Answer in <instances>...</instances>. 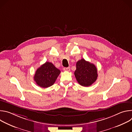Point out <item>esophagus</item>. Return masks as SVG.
Wrapping results in <instances>:
<instances>
[{"label":"esophagus","mask_w":132,"mask_h":132,"mask_svg":"<svg viewBox=\"0 0 132 132\" xmlns=\"http://www.w3.org/2000/svg\"><path fill=\"white\" fill-rule=\"evenodd\" d=\"M63 70L64 71H69L70 70V68L69 67H65L63 68Z\"/></svg>","instance_id":"esophagus-1"}]
</instances>
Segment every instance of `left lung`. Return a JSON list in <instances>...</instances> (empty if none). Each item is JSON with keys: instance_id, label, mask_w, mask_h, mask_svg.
Instances as JSON below:
<instances>
[{"instance_id": "left-lung-1", "label": "left lung", "mask_w": 132, "mask_h": 132, "mask_svg": "<svg viewBox=\"0 0 132 132\" xmlns=\"http://www.w3.org/2000/svg\"><path fill=\"white\" fill-rule=\"evenodd\" d=\"M74 75L81 86L89 87L97 79V68L94 64L82 59L77 62L76 70L75 71Z\"/></svg>"}]
</instances>
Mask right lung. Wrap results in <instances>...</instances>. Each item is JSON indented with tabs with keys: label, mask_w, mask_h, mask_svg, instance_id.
I'll use <instances>...</instances> for the list:
<instances>
[{
	"label": "right lung",
	"mask_w": 132,
	"mask_h": 132,
	"mask_svg": "<svg viewBox=\"0 0 132 132\" xmlns=\"http://www.w3.org/2000/svg\"><path fill=\"white\" fill-rule=\"evenodd\" d=\"M61 71L52 63L46 62L37 69L34 80L40 87L48 88L55 83Z\"/></svg>",
	"instance_id": "add662e5"
}]
</instances>
